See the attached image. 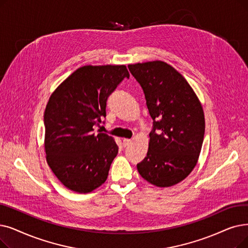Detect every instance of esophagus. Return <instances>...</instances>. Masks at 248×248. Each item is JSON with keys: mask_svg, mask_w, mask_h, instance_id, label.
Returning <instances> with one entry per match:
<instances>
[{"mask_svg": "<svg viewBox=\"0 0 248 248\" xmlns=\"http://www.w3.org/2000/svg\"><path fill=\"white\" fill-rule=\"evenodd\" d=\"M123 143H124V146L126 147V146H128V145H130V144L132 143V140H131V139H124Z\"/></svg>", "mask_w": 248, "mask_h": 248, "instance_id": "obj_1", "label": "esophagus"}]
</instances>
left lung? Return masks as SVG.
Segmentation results:
<instances>
[{
    "instance_id": "left-lung-1",
    "label": "left lung",
    "mask_w": 248,
    "mask_h": 248,
    "mask_svg": "<svg viewBox=\"0 0 248 248\" xmlns=\"http://www.w3.org/2000/svg\"><path fill=\"white\" fill-rule=\"evenodd\" d=\"M127 67L143 88L153 120L147 156L137 164L138 171L156 186H172L197 165L204 135L202 104L187 81L170 64L153 61Z\"/></svg>"
}]
</instances>
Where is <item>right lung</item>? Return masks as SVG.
<instances>
[{
    "mask_svg": "<svg viewBox=\"0 0 248 248\" xmlns=\"http://www.w3.org/2000/svg\"><path fill=\"white\" fill-rule=\"evenodd\" d=\"M130 74L122 66H84L50 95L45 111L47 164L67 188L88 193L104 184L118 152L112 137L96 134L106 101Z\"/></svg>",
    "mask_w": 248,
    "mask_h": 248,
    "instance_id": "right-lung-1",
    "label": "right lung"
}]
</instances>
